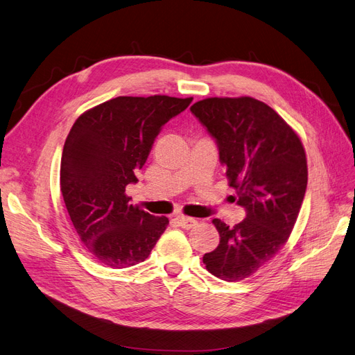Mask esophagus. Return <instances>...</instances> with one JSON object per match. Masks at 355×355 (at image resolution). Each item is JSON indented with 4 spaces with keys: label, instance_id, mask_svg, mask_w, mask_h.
<instances>
[{
    "label": "esophagus",
    "instance_id": "esophagus-1",
    "mask_svg": "<svg viewBox=\"0 0 355 355\" xmlns=\"http://www.w3.org/2000/svg\"><path fill=\"white\" fill-rule=\"evenodd\" d=\"M175 220H177V223H178L182 228H187V230H189V228H193L194 225L198 224V220L190 218V216H184V215H178Z\"/></svg>",
    "mask_w": 355,
    "mask_h": 355
}]
</instances>
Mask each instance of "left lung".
Instances as JSON below:
<instances>
[{"label": "left lung", "mask_w": 355, "mask_h": 355, "mask_svg": "<svg viewBox=\"0 0 355 355\" xmlns=\"http://www.w3.org/2000/svg\"><path fill=\"white\" fill-rule=\"evenodd\" d=\"M190 110L218 144L228 184L246 209L234 227L212 220L220 245L203 264L221 280H243L268 264L293 230L308 181L304 146L276 110L252 97H209Z\"/></svg>", "instance_id": "obj_1"}]
</instances>
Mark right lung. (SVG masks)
Instances as JSON below:
<instances>
[{
    "label": "right lung",
    "instance_id": "1",
    "mask_svg": "<svg viewBox=\"0 0 355 355\" xmlns=\"http://www.w3.org/2000/svg\"><path fill=\"white\" fill-rule=\"evenodd\" d=\"M193 97H116L84 112L64 141L60 191L75 230L98 264L127 268L144 261L169 220L131 205L156 135Z\"/></svg>",
    "mask_w": 355,
    "mask_h": 355
}]
</instances>
